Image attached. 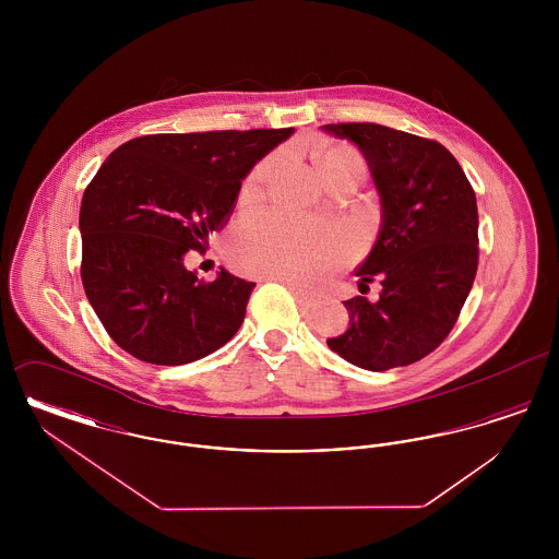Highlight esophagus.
<instances>
[{"instance_id":"34e87169","label":"esophagus","mask_w":559,"mask_h":559,"mask_svg":"<svg viewBox=\"0 0 559 559\" xmlns=\"http://www.w3.org/2000/svg\"><path fill=\"white\" fill-rule=\"evenodd\" d=\"M272 281H281V278H272ZM287 287L292 289L293 295H295V299H297V304H299L301 308H312V306H317V301H319V299H317L314 295L297 289V287L292 285V283H287Z\"/></svg>"}]
</instances>
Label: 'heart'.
Wrapping results in <instances>:
<instances>
[{"mask_svg":"<svg viewBox=\"0 0 559 559\" xmlns=\"http://www.w3.org/2000/svg\"><path fill=\"white\" fill-rule=\"evenodd\" d=\"M314 163L320 176L362 165L360 157L346 146L322 148L314 155ZM272 167L274 157H267L253 167L242 187L245 199H255L264 192ZM349 249L352 240L346 233L295 222L285 215H266L240 235L235 245V262L249 274L285 278L293 283H317L346 260Z\"/></svg>","mask_w":559,"mask_h":559,"instance_id":"heart-1","label":"heart"}]
</instances>
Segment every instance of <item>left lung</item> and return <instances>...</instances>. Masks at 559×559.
Masks as SVG:
<instances>
[{
	"label": "left lung",
	"mask_w": 559,
	"mask_h": 559,
	"mask_svg": "<svg viewBox=\"0 0 559 559\" xmlns=\"http://www.w3.org/2000/svg\"><path fill=\"white\" fill-rule=\"evenodd\" d=\"M322 132L358 146L381 199V228L356 270L358 289L381 281L377 301H344L349 326L326 340L344 360L388 371L421 360L444 342L478 270L476 192L433 140L379 123H331Z\"/></svg>",
	"instance_id": "8db88e82"
}]
</instances>
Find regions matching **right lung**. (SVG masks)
<instances>
[{"instance_id":"obj_1","label":"right lung","mask_w":559,"mask_h":559,"mask_svg":"<svg viewBox=\"0 0 559 559\" xmlns=\"http://www.w3.org/2000/svg\"><path fill=\"white\" fill-rule=\"evenodd\" d=\"M293 132L153 133L108 155L81 201V281L117 346L176 367L233 340L255 283L224 267L205 283L185 255L226 226L240 182Z\"/></svg>"}]
</instances>
